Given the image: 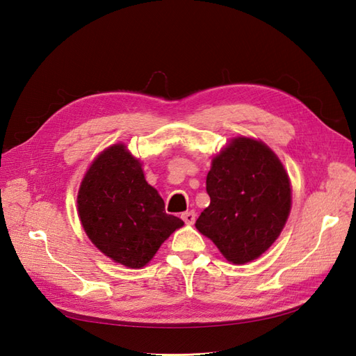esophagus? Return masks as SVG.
<instances>
[{
    "mask_svg": "<svg viewBox=\"0 0 356 356\" xmlns=\"http://www.w3.org/2000/svg\"><path fill=\"white\" fill-rule=\"evenodd\" d=\"M181 218L184 220L186 224H195L196 221V212L195 211H187L181 215Z\"/></svg>",
    "mask_w": 356,
    "mask_h": 356,
    "instance_id": "esophagus-1",
    "label": "esophagus"
}]
</instances>
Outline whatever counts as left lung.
<instances>
[{
  "mask_svg": "<svg viewBox=\"0 0 356 356\" xmlns=\"http://www.w3.org/2000/svg\"><path fill=\"white\" fill-rule=\"evenodd\" d=\"M209 207L196 229L234 264L264 254L291 211V184L281 160L264 143L238 136L212 159Z\"/></svg>",
  "mask_w": 356,
  "mask_h": 356,
  "instance_id": "obj_1",
  "label": "left lung"
}]
</instances>
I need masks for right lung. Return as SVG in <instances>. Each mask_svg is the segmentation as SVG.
Returning <instances> with one entry per match:
<instances>
[{
	"instance_id": "1",
	"label": "right lung",
	"mask_w": 356,
	"mask_h": 356,
	"mask_svg": "<svg viewBox=\"0 0 356 356\" xmlns=\"http://www.w3.org/2000/svg\"><path fill=\"white\" fill-rule=\"evenodd\" d=\"M86 234L113 261L141 268L184 221L165 212V202L145 181L143 165L124 144L111 145L86 172L77 196Z\"/></svg>"
}]
</instances>
